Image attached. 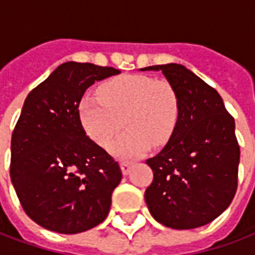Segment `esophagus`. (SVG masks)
<instances>
[{
  "label": "esophagus",
  "instance_id": "obj_1",
  "mask_svg": "<svg viewBox=\"0 0 255 255\" xmlns=\"http://www.w3.org/2000/svg\"><path fill=\"white\" fill-rule=\"evenodd\" d=\"M120 166H121V170H122V174L124 175H128L130 173V169H131V163L130 162H121L120 163Z\"/></svg>",
  "mask_w": 255,
  "mask_h": 255
}]
</instances>
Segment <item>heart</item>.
<instances>
[{
	"instance_id": "obj_1",
	"label": "heart",
	"mask_w": 255,
	"mask_h": 255,
	"mask_svg": "<svg viewBox=\"0 0 255 255\" xmlns=\"http://www.w3.org/2000/svg\"><path fill=\"white\" fill-rule=\"evenodd\" d=\"M179 116L178 94L167 81L141 74H125L108 81L98 94H86L80 102V118L93 141L106 146L125 120L128 131L109 146L114 157L130 159L165 145Z\"/></svg>"
}]
</instances>
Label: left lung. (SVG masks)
Listing matches in <instances>:
<instances>
[{"mask_svg": "<svg viewBox=\"0 0 255 255\" xmlns=\"http://www.w3.org/2000/svg\"><path fill=\"white\" fill-rule=\"evenodd\" d=\"M162 72L179 100L177 126L158 154L146 163L154 178L145 191L157 222L187 230L212 222L237 190L240 146L236 122L216 89L179 64L139 69Z\"/></svg>", "mask_w": 255, "mask_h": 255, "instance_id": "8db88e82", "label": "left lung"}]
</instances>
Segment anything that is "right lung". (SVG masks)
Masks as SVG:
<instances>
[{"label": "right lung", "instance_id": "1", "mask_svg": "<svg viewBox=\"0 0 255 255\" xmlns=\"http://www.w3.org/2000/svg\"><path fill=\"white\" fill-rule=\"evenodd\" d=\"M120 73L69 61L25 100L11 135L10 178L25 213L43 229L77 234L109 214L121 169L86 135L78 108L89 86Z\"/></svg>", "mask_w": 255, "mask_h": 255}]
</instances>
